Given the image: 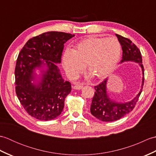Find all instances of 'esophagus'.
<instances>
[{"label": "esophagus", "mask_w": 156, "mask_h": 156, "mask_svg": "<svg viewBox=\"0 0 156 156\" xmlns=\"http://www.w3.org/2000/svg\"><path fill=\"white\" fill-rule=\"evenodd\" d=\"M82 87H83V85L80 82H76V84L74 86V88L76 89V90H80V89L82 88Z\"/></svg>", "instance_id": "34e87169"}]
</instances>
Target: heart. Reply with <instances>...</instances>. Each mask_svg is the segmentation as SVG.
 <instances>
[{"label":"heart","mask_w":156,"mask_h":156,"mask_svg":"<svg viewBox=\"0 0 156 156\" xmlns=\"http://www.w3.org/2000/svg\"><path fill=\"white\" fill-rule=\"evenodd\" d=\"M121 43L116 37H88L71 50L67 49L62 63L69 77L76 78L87 65L88 72L96 79H102L114 70L120 60Z\"/></svg>","instance_id":"b5f03b06"}]
</instances>
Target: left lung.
Segmentation results:
<instances>
[{
	"instance_id": "left-lung-1",
	"label": "left lung",
	"mask_w": 156,
	"mask_h": 156,
	"mask_svg": "<svg viewBox=\"0 0 156 156\" xmlns=\"http://www.w3.org/2000/svg\"><path fill=\"white\" fill-rule=\"evenodd\" d=\"M118 40L121 43L122 50V59L121 63L132 61L139 63L142 68L144 77L142 79L141 89L139 94L133 100L127 102H116L112 101L107 92V82L106 78L101 83L95 86V92L90 105L91 114L100 121L110 122L119 120L133 111L138 101L143 89L144 82V69L142 64V57L140 50L130 39L116 34Z\"/></svg>"
}]
</instances>
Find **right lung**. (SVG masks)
Returning <instances> with one entry per match:
<instances>
[{
  "label": "right lung",
  "instance_id": "add662e5",
  "mask_svg": "<svg viewBox=\"0 0 156 156\" xmlns=\"http://www.w3.org/2000/svg\"><path fill=\"white\" fill-rule=\"evenodd\" d=\"M75 35L49 31L30 39L23 46L16 59L15 91L27 113L38 120L58 117L70 93L71 84L64 81L55 63H60L64 44ZM48 69L37 87L31 83L32 73L45 62Z\"/></svg>",
  "mask_w": 156,
  "mask_h": 156
}]
</instances>
